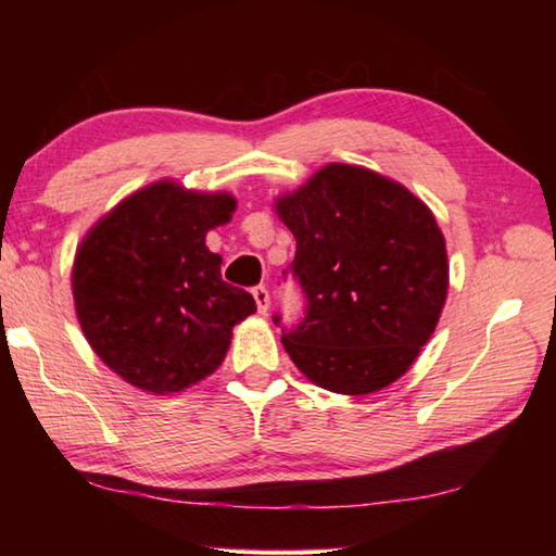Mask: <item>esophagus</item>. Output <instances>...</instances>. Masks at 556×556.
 Instances as JSON below:
<instances>
[{"label": "esophagus", "instance_id": "1", "mask_svg": "<svg viewBox=\"0 0 556 556\" xmlns=\"http://www.w3.org/2000/svg\"><path fill=\"white\" fill-rule=\"evenodd\" d=\"M252 296H255V304H257V312L265 316L267 308H269V291L265 287H255L252 289Z\"/></svg>", "mask_w": 556, "mask_h": 556}]
</instances>
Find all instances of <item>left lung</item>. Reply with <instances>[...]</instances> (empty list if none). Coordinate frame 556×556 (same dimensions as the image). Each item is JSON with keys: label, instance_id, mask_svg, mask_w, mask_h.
Segmentation results:
<instances>
[{"label": "left lung", "instance_id": "left-lung-1", "mask_svg": "<svg viewBox=\"0 0 556 556\" xmlns=\"http://www.w3.org/2000/svg\"><path fill=\"white\" fill-rule=\"evenodd\" d=\"M275 211L296 238L291 271L306 316L285 351L318 388L370 394L412 368L448 294L434 213L409 188L353 164H326ZM279 324V316H275Z\"/></svg>", "mask_w": 556, "mask_h": 556}]
</instances>
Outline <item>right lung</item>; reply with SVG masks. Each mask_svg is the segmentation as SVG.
<instances>
[{"instance_id": "obj_1", "label": "right lung", "mask_w": 556, "mask_h": 556, "mask_svg": "<svg viewBox=\"0 0 556 556\" xmlns=\"http://www.w3.org/2000/svg\"><path fill=\"white\" fill-rule=\"evenodd\" d=\"M238 201L172 178L139 188L102 215L73 260L83 336L108 368L137 390L184 392L220 368L232 326L257 312L248 291L225 285L205 235Z\"/></svg>"}]
</instances>
